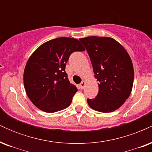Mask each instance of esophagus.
Listing matches in <instances>:
<instances>
[{
  "label": "esophagus",
  "mask_w": 152,
  "mask_h": 152,
  "mask_svg": "<svg viewBox=\"0 0 152 152\" xmlns=\"http://www.w3.org/2000/svg\"><path fill=\"white\" fill-rule=\"evenodd\" d=\"M85 84H86V81H82L79 85L80 88H81V89H83V88H84V86H85Z\"/></svg>",
  "instance_id": "34e87169"
}]
</instances>
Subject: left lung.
<instances>
[{
    "instance_id": "obj_1",
    "label": "left lung",
    "mask_w": 152,
    "mask_h": 152,
    "mask_svg": "<svg viewBox=\"0 0 152 152\" xmlns=\"http://www.w3.org/2000/svg\"><path fill=\"white\" fill-rule=\"evenodd\" d=\"M89 56L94 76L99 83V93L87 99L91 109L103 113L112 112L124 104L132 92L134 68L125 48L114 38H80Z\"/></svg>"
}]
</instances>
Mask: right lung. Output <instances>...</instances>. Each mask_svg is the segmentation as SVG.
Segmentation results:
<instances>
[{
	"mask_svg": "<svg viewBox=\"0 0 152 152\" xmlns=\"http://www.w3.org/2000/svg\"><path fill=\"white\" fill-rule=\"evenodd\" d=\"M85 48L76 38H57L39 46L28 60L23 74L27 96L47 113L61 111L71 104L78 89L66 73V64L74 51Z\"/></svg>",
	"mask_w": 152,
	"mask_h": 152,
	"instance_id": "right-lung-1",
	"label": "right lung"
}]
</instances>
